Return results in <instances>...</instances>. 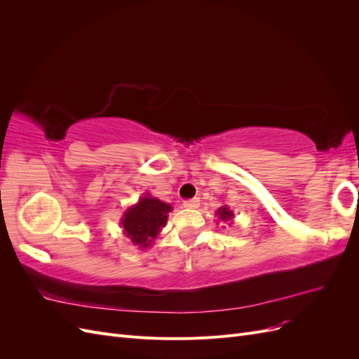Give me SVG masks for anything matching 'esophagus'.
I'll return each mask as SVG.
<instances>
[{
  "label": "esophagus",
  "instance_id": "obj_1",
  "mask_svg": "<svg viewBox=\"0 0 359 359\" xmlns=\"http://www.w3.org/2000/svg\"><path fill=\"white\" fill-rule=\"evenodd\" d=\"M182 205H184V208H187V210H196L199 206V199H189Z\"/></svg>",
  "mask_w": 359,
  "mask_h": 359
}]
</instances>
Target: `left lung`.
Returning a JSON list of instances; mask_svg holds the SVG:
<instances>
[{"label": "left lung", "instance_id": "8db88e82", "mask_svg": "<svg viewBox=\"0 0 359 359\" xmlns=\"http://www.w3.org/2000/svg\"><path fill=\"white\" fill-rule=\"evenodd\" d=\"M215 215H219V220L223 222V223H227V222H231V220L233 219V212H232L229 208H227L226 205L222 206V208L217 210ZM229 224H231V223H229Z\"/></svg>", "mask_w": 359, "mask_h": 359}]
</instances>
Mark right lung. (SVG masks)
I'll list each match as a JSON object with an SVG mask.
<instances>
[{
    "mask_svg": "<svg viewBox=\"0 0 359 359\" xmlns=\"http://www.w3.org/2000/svg\"><path fill=\"white\" fill-rule=\"evenodd\" d=\"M172 206L147 193L142 199L124 212L121 224L130 243L145 250L153 244L161 227L168 222Z\"/></svg>",
    "mask_w": 359,
    "mask_h": 359,
    "instance_id": "right-lung-1",
    "label": "right lung"
}]
</instances>
